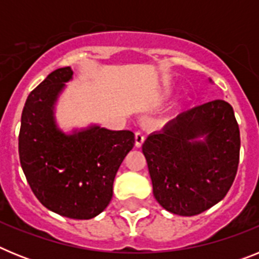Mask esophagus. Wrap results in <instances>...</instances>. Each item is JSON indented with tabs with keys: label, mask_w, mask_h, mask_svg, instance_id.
I'll return each instance as SVG.
<instances>
[{
	"label": "esophagus",
	"mask_w": 259,
	"mask_h": 259,
	"mask_svg": "<svg viewBox=\"0 0 259 259\" xmlns=\"http://www.w3.org/2000/svg\"><path fill=\"white\" fill-rule=\"evenodd\" d=\"M144 140H145V136L143 135V132L137 131L135 134V145H136V148H141L144 144Z\"/></svg>",
	"instance_id": "esophagus-1"
}]
</instances>
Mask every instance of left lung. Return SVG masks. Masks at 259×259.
Returning <instances> with one entry per match:
<instances>
[{
  "label": "left lung",
  "mask_w": 259,
  "mask_h": 259,
  "mask_svg": "<svg viewBox=\"0 0 259 259\" xmlns=\"http://www.w3.org/2000/svg\"><path fill=\"white\" fill-rule=\"evenodd\" d=\"M143 153L158 203L183 217L201 214L223 200L236 176L240 130L232 106L214 100L182 113L148 136Z\"/></svg>",
  "instance_id": "left-lung-1"
}]
</instances>
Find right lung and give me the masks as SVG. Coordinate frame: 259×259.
<instances>
[{
  "instance_id": "1",
  "label": "right lung",
  "mask_w": 259,
  "mask_h": 259,
  "mask_svg": "<svg viewBox=\"0 0 259 259\" xmlns=\"http://www.w3.org/2000/svg\"><path fill=\"white\" fill-rule=\"evenodd\" d=\"M71 67L53 71L27 97L19 132L23 172L37 200L50 211L71 219H91L113 197L119 166L134 148V132L92 124L65 134L54 107Z\"/></svg>"
}]
</instances>
